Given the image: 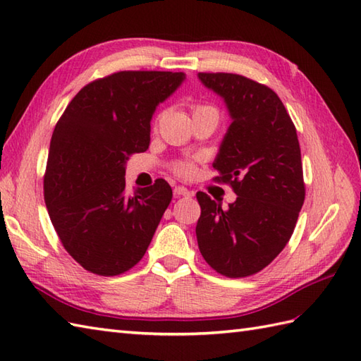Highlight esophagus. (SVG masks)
Wrapping results in <instances>:
<instances>
[{"label":"esophagus","instance_id":"34e87169","mask_svg":"<svg viewBox=\"0 0 361 361\" xmlns=\"http://www.w3.org/2000/svg\"><path fill=\"white\" fill-rule=\"evenodd\" d=\"M173 194H175V195H183V197L192 195V192H190V190H189L188 188H185V186H175Z\"/></svg>","mask_w":361,"mask_h":361}]
</instances>
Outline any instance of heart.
Returning <instances> with one entry per match:
<instances>
[{"label": "heart", "instance_id": "heart-1", "mask_svg": "<svg viewBox=\"0 0 361 361\" xmlns=\"http://www.w3.org/2000/svg\"><path fill=\"white\" fill-rule=\"evenodd\" d=\"M208 109H212V106L198 104V105L194 106V113L202 111V110H208ZM163 114L164 113L157 114L155 121H153V127H157L159 124V121H161V118H163ZM173 171L178 173V175H183V176H190V175L194 173V171H195V166H194L192 161H178V163L173 164Z\"/></svg>", "mask_w": 361, "mask_h": 361}]
</instances>
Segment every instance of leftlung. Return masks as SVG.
Wrapping results in <instances>:
<instances>
[{
	"label": "left lung",
	"instance_id": "8db88e82",
	"mask_svg": "<svg viewBox=\"0 0 361 361\" xmlns=\"http://www.w3.org/2000/svg\"><path fill=\"white\" fill-rule=\"evenodd\" d=\"M225 99L233 122L214 167L235 202L221 204L198 192L195 234L211 268L226 278L264 270L288 243L305 198L296 127L271 88L231 73H198Z\"/></svg>",
	"mask_w": 361,
	"mask_h": 361
}]
</instances>
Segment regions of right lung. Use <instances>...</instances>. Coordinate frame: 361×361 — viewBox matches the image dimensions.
I'll use <instances>...</instances> for the list:
<instances>
[{"instance_id": "right-lung-1", "label": "right lung", "mask_w": 361, "mask_h": 361, "mask_svg": "<svg viewBox=\"0 0 361 361\" xmlns=\"http://www.w3.org/2000/svg\"><path fill=\"white\" fill-rule=\"evenodd\" d=\"M183 80L172 71L113 73L83 87L57 121L44 203L63 248L90 273L133 268L172 200L163 178L127 195L124 176L127 159L149 149L157 105Z\"/></svg>"}]
</instances>
